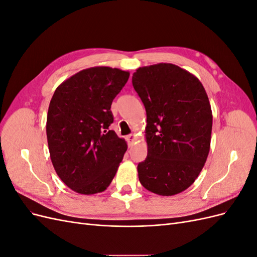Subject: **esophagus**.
<instances>
[{"label": "esophagus", "instance_id": "esophagus-1", "mask_svg": "<svg viewBox=\"0 0 257 257\" xmlns=\"http://www.w3.org/2000/svg\"><path fill=\"white\" fill-rule=\"evenodd\" d=\"M135 139H136V136H135L134 134H131V135H128V136H127V143H128V146H133V144H134V142H135Z\"/></svg>", "mask_w": 257, "mask_h": 257}]
</instances>
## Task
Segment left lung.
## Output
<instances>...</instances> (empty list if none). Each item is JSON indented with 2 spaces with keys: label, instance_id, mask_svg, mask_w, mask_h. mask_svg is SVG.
<instances>
[{
  "label": "left lung",
  "instance_id": "left-lung-1",
  "mask_svg": "<svg viewBox=\"0 0 257 257\" xmlns=\"http://www.w3.org/2000/svg\"><path fill=\"white\" fill-rule=\"evenodd\" d=\"M133 87L147 111L148 155L137 166L145 189L161 196L185 191L207 161L211 106L196 76L172 63L136 69Z\"/></svg>",
  "mask_w": 257,
  "mask_h": 257
}]
</instances>
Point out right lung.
Returning <instances> with one entry per match:
<instances>
[{
	"instance_id": "obj_1",
	"label": "right lung",
	"mask_w": 257,
	"mask_h": 257,
	"mask_svg": "<svg viewBox=\"0 0 257 257\" xmlns=\"http://www.w3.org/2000/svg\"><path fill=\"white\" fill-rule=\"evenodd\" d=\"M130 72L108 66L82 69L64 80L50 100L46 133L57 175L83 195L104 192L127 150L109 125L116 94Z\"/></svg>"
}]
</instances>
